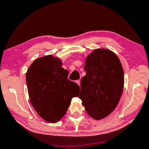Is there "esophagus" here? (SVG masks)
Listing matches in <instances>:
<instances>
[{"label": "esophagus", "instance_id": "obj_1", "mask_svg": "<svg viewBox=\"0 0 149 149\" xmlns=\"http://www.w3.org/2000/svg\"><path fill=\"white\" fill-rule=\"evenodd\" d=\"M76 83H77V85H79V86H80V80H77Z\"/></svg>", "mask_w": 149, "mask_h": 149}]
</instances>
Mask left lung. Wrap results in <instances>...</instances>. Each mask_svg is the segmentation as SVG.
I'll list each match as a JSON object with an SVG mask.
<instances>
[{
  "mask_svg": "<svg viewBox=\"0 0 149 149\" xmlns=\"http://www.w3.org/2000/svg\"><path fill=\"white\" fill-rule=\"evenodd\" d=\"M86 75L81 81L79 98L87 114L95 120L108 116L120 101L124 85V74L114 52L97 49L85 59Z\"/></svg>",
  "mask_w": 149,
  "mask_h": 149,
  "instance_id": "8db88e82",
  "label": "left lung"
}]
</instances>
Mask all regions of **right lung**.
<instances>
[{
  "instance_id": "1",
  "label": "right lung",
  "mask_w": 149,
  "mask_h": 149,
  "mask_svg": "<svg viewBox=\"0 0 149 149\" xmlns=\"http://www.w3.org/2000/svg\"><path fill=\"white\" fill-rule=\"evenodd\" d=\"M58 58L52 55L37 58L26 73L28 94L33 107L42 119L56 123L65 115L79 87L68 79V71Z\"/></svg>"
}]
</instances>
